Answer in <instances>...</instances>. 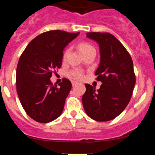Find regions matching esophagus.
<instances>
[{
    "mask_svg": "<svg viewBox=\"0 0 155 155\" xmlns=\"http://www.w3.org/2000/svg\"><path fill=\"white\" fill-rule=\"evenodd\" d=\"M77 84H78V82H77V81H72V85H73V86L76 85Z\"/></svg>",
    "mask_w": 155,
    "mask_h": 155,
    "instance_id": "obj_1",
    "label": "esophagus"
}]
</instances>
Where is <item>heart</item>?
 Segmentation results:
<instances>
[{
    "instance_id": "1",
    "label": "heart",
    "mask_w": 155,
    "mask_h": 155,
    "mask_svg": "<svg viewBox=\"0 0 155 155\" xmlns=\"http://www.w3.org/2000/svg\"><path fill=\"white\" fill-rule=\"evenodd\" d=\"M79 49H80L82 54H84V53H87V52L92 51V50H95L94 46L90 44V43H87V42H81L80 44H79ZM68 52H69V50H65V52L64 53V58H65L67 57ZM68 75L70 78L75 79V80H81L84 77V73L80 69H73L68 72Z\"/></svg>"
}]
</instances>
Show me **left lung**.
I'll use <instances>...</instances> for the list:
<instances>
[{
	"instance_id": "8db88e82",
	"label": "left lung",
	"mask_w": 155,
	"mask_h": 155,
	"mask_svg": "<svg viewBox=\"0 0 155 155\" xmlns=\"http://www.w3.org/2000/svg\"><path fill=\"white\" fill-rule=\"evenodd\" d=\"M100 48V64L96 80L102 83L97 91L85 84L82 96L84 109L90 118L98 122L113 120L125 109L136 83L130 53L114 35L108 32H87Z\"/></svg>"
}]
</instances>
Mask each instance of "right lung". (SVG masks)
<instances>
[{"label":"right lung","instance_id":"obj_1","mask_svg":"<svg viewBox=\"0 0 155 155\" xmlns=\"http://www.w3.org/2000/svg\"><path fill=\"white\" fill-rule=\"evenodd\" d=\"M79 32L51 30L40 34L21 53L16 70L18 95L25 113L39 123H50L61 116L71 82L63 78L59 86L50 81L61 68L63 51Z\"/></svg>","mask_w":155,"mask_h":155}]
</instances>
